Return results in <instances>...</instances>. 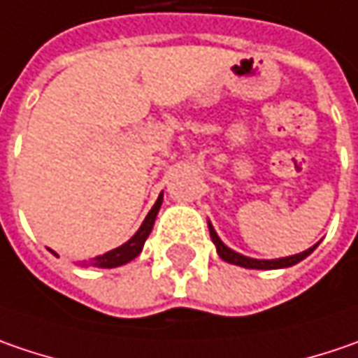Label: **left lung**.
<instances>
[{"label": "left lung", "instance_id": "obj_1", "mask_svg": "<svg viewBox=\"0 0 358 358\" xmlns=\"http://www.w3.org/2000/svg\"><path fill=\"white\" fill-rule=\"evenodd\" d=\"M209 236H211V240H213L215 248H217L220 258L225 259V262H229V264L241 266V268H252V270H276V268H288V266H294V264H298L300 259H304L306 256H310V254L314 252V248H316V245H313V248H308L306 252L296 254V256H288V258L254 259V258H245V256H241V254H238V252L229 250L224 241L217 238V234H215V229L211 227V224H209Z\"/></svg>", "mask_w": 358, "mask_h": 358}]
</instances>
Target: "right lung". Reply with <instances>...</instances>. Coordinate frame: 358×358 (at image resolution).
<instances>
[{
	"mask_svg": "<svg viewBox=\"0 0 358 358\" xmlns=\"http://www.w3.org/2000/svg\"><path fill=\"white\" fill-rule=\"evenodd\" d=\"M161 201H163V193L159 195V199L155 201V206L149 211V215L145 217V222L138 227V231L134 234L133 238L127 241V243H122L117 250H110L104 256H99V258L92 259V266H96V268H117V266H122V264H127V262L136 258L141 254L143 245H145V240L151 234L152 225H155V217H157L159 207H161Z\"/></svg>",
	"mask_w": 358,
	"mask_h": 358,
	"instance_id": "obj_1",
	"label": "right lung"
}]
</instances>
